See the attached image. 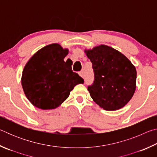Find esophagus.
Wrapping results in <instances>:
<instances>
[{"label":"esophagus","mask_w":157,"mask_h":157,"mask_svg":"<svg viewBox=\"0 0 157 157\" xmlns=\"http://www.w3.org/2000/svg\"><path fill=\"white\" fill-rule=\"evenodd\" d=\"M78 73H79V75L82 77V78H84V72H83V71H79Z\"/></svg>","instance_id":"esophagus-1"}]
</instances>
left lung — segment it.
Here are the masks:
<instances>
[{"mask_svg": "<svg viewBox=\"0 0 157 157\" xmlns=\"http://www.w3.org/2000/svg\"><path fill=\"white\" fill-rule=\"evenodd\" d=\"M84 52L94 72V83L88 86L92 99L107 111L125 106L136 90L135 66L121 52L105 45Z\"/></svg>", "mask_w": 157, "mask_h": 157, "instance_id": "8db88e82", "label": "left lung"}]
</instances>
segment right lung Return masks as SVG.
I'll list each match as a JSON object with an SVG mask.
<instances>
[{
	"instance_id": "obj_1",
	"label": "right lung",
	"mask_w": 157,
	"mask_h": 157,
	"mask_svg": "<svg viewBox=\"0 0 157 157\" xmlns=\"http://www.w3.org/2000/svg\"><path fill=\"white\" fill-rule=\"evenodd\" d=\"M68 50L58 44L42 48L32 57L23 71L21 84L34 106L46 110L59 107L70 92L84 79L63 61Z\"/></svg>"
}]
</instances>
